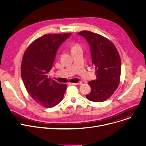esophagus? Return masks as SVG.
I'll return each instance as SVG.
<instances>
[{
    "label": "esophagus",
    "mask_w": 146,
    "mask_h": 146,
    "mask_svg": "<svg viewBox=\"0 0 146 146\" xmlns=\"http://www.w3.org/2000/svg\"><path fill=\"white\" fill-rule=\"evenodd\" d=\"M82 83L81 82H77V83H70V84L71 85H81Z\"/></svg>",
    "instance_id": "1"
}]
</instances>
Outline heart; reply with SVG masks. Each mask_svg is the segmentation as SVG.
<instances>
[{
	"instance_id": "1",
	"label": "heart",
	"mask_w": 146,
	"mask_h": 146,
	"mask_svg": "<svg viewBox=\"0 0 146 146\" xmlns=\"http://www.w3.org/2000/svg\"><path fill=\"white\" fill-rule=\"evenodd\" d=\"M80 45H78V44H75V45H73V46H72V48H75V47H77V46H79Z\"/></svg>"
}]
</instances>
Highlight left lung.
<instances>
[{
    "label": "left lung",
    "mask_w": 146,
    "mask_h": 146,
    "mask_svg": "<svg viewBox=\"0 0 146 146\" xmlns=\"http://www.w3.org/2000/svg\"><path fill=\"white\" fill-rule=\"evenodd\" d=\"M78 34L88 42L96 71L97 79L88 82L91 91L86 98L94 102L104 101L113 95L119 84L121 62L118 52L112 42L98 33L83 31Z\"/></svg>",
    "instance_id": "left-lung-1"
}]
</instances>
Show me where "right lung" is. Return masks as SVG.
Returning <instances> with one entry per match:
<instances>
[{"label":"right lung","instance_id":"add662e5","mask_svg":"<svg viewBox=\"0 0 146 146\" xmlns=\"http://www.w3.org/2000/svg\"><path fill=\"white\" fill-rule=\"evenodd\" d=\"M71 35L46 34L32 42L26 49L21 64V76L31 98L42 107H54L64 98L66 84L48 78L59 46Z\"/></svg>","mask_w":146,"mask_h":146}]
</instances>
